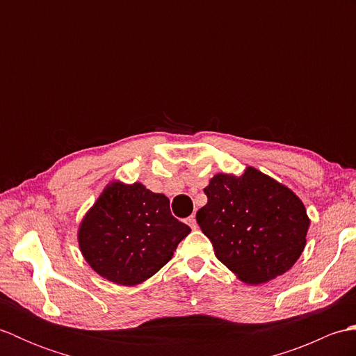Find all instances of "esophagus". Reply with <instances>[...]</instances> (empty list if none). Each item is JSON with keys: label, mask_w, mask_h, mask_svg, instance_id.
Instances as JSON below:
<instances>
[{"label": "esophagus", "mask_w": 356, "mask_h": 356, "mask_svg": "<svg viewBox=\"0 0 356 356\" xmlns=\"http://www.w3.org/2000/svg\"><path fill=\"white\" fill-rule=\"evenodd\" d=\"M186 223L190 225V228H191V229H195V228H197V222H195V217H194V216H190V217H188V218H186Z\"/></svg>", "instance_id": "esophagus-1"}]
</instances>
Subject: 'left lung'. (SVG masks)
<instances>
[{
  "instance_id": "obj_1",
  "label": "left lung",
  "mask_w": 356,
  "mask_h": 356,
  "mask_svg": "<svg viewBox=\"0 0 356 356\" xmlns=\"http://www.w3.org/2000/svg\"><path fill=\"white\" fill-rule=\"evenodd\" d=\"M203 191L208 203L195 218L217 259L241 282H269L298 260L311 220L289 188L248 166L241 176L216 174Z\"/></svg>"
}]
</instances>
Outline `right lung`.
Instances as JSON below:
<instances>
[{"instance_id":"right-lung-1","label":"right lung","mask_w":356,"mask_h":356,"mask_svg":"<svg viewBox=\"0 0 356 356\" xmlns=\"http://www.w3.org/2000/svg\"><path fill=\"white\" fill-rule=\"evenodd\" d=\"M191 228L172 217L170 200L142 184H110L82 218L81 252L101 277L134 286L171 260Z\"/></svg>"}]
</instances>
